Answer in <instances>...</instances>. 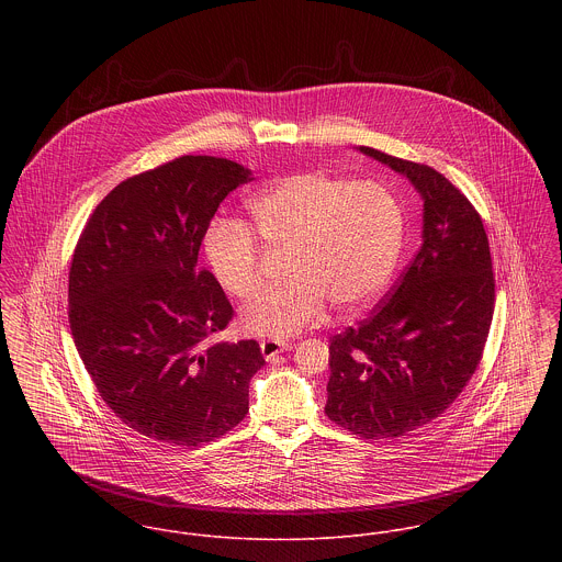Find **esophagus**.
<instances>
[{
    "label": "esophagus",
    "mask_w": 562,
    "mask_h": 562,
    "mask_svg": "<svg viewBox=\"0 0 562 562\" xmlns=\"http://www.w3.org/2000/svg\"><path fill=\"white\" fill-rule=\"evenodd\" d=\"M259 348H261V355H263L266 361H274L281 352L290 350V344L288 341H279V339H263L259 344Z\"/></svg>",
    "instance_id": "obj_1"
}]
</instances>
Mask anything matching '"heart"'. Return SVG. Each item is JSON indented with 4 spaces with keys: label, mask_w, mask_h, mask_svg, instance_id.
I'll list each match as a JSON object with an SVG mask.
<instances>
[{
    "label": "heart",
    "mask_w": 562,
    "mask_h": 562,
    "mask_svg": "<svg viewBox=\"0 0 562 562\" xmlns=\"http://www.w3.org/2000/svg\"><path fill=\"white\" fill-rule=\"evenodd\" d=\"M248 212L261 240L288 248L290 274L241 310V326L252 335L292 337L318 321L324 303L344 316L366 310L401 255V205L374 181L299 172L255 194ZM256 235L223 218L203 240L216 281L236 299L255 296L263 283Z\"/></svg>",
    "instance_id": "1"
}]
</instances>
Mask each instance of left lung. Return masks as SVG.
Returning a JSON list of instances; mask_svg holds the SVG:
<instances>
[{
    "instance_id": "left-lung-1",
    "label": "left lung",
    "mask_w": 562,
    "mask_h": 562,
    "mask_svg": "<svg viewBox=\"0 0 562 562\" xmlns=\"http://www.w3.org/2000/svg\"><path fill=\"white\" fill-rule=\"evenodd\" d=\"M404 175L424 201L422 246L374 316L328 346L324 413L366 439L406 435L439 417L476 372L495 303L481 214L426 164L359 147Z\"/></svg>"
}]
</instances>
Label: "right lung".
<instances>
[{
    "label": "right lung",
    "mask_w": 562,
    "mask_h": 562,
    "mask_svg": "<svg viewBox=\"0 0 562 562\" xmlns=\"http://www.w3.org/2000/svg\"><path fill=\"white\" fill-rule=\"evenodd\" d=\"M183 156L121 181L90 214L69 270V324L99 396L136 432L196 448L236 428L266 363L255 339L212 341L234 307L196 266L210 221L250 181Z\"/></svg>",
    "instance_id": "add662e5"
}]
</instances>
